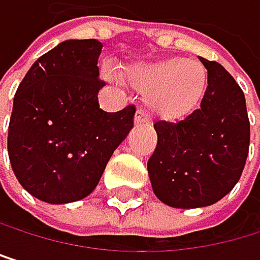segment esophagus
<instances>
[{
  "label": "esophagus",
  "mask_w": 260,
  "mask_h": 260,
  "mask_svg": "<svg viewBox=\"0 0 260 260\" xmlns=\"http://www.w3.org/2000/svg\"><path fill=\"white\" fill-rule=\"evenodd\" d=\"M145 121H148V115H146L143 111H137V112H136V117H134V123H136V124H142V123H145Z\"/></svg>",
  "instance_id": "obj_1"
}]
</instances>
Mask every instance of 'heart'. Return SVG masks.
I'll return each instance as SVG.
<instances>
[{
    "mask_svg": "<svg viewBox=\"0 0 260 260\" xmlns=\"http://www.w3.org/2000/svg\"><path fill=\"white\" fill-rule=\"evenodd\" d=\"M127 79L145 90L143 103L153 117L178 121L190 115L201 103L207 72L197 60L167 57L127 70Z\"/></svg>",
    "mask_w": 260,
    "mask_h": 260,
    "instance_id": "1",
    "label": "heart"
}]
</instances>
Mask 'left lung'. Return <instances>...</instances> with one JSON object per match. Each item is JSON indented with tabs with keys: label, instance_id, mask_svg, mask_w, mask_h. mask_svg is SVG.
<instances>
[{
	"label": "left lung",
	"instance_id": "left-lung-1",
	"mask_svg": "<svg viewBox=\"0 0 260 260\" xmlns=\"http://www.w3.org/2000/svg\"><path fill=\"white\" fill-rule=\"evenodd\" d=\"M201 107L178 123L156 121L157 146L148 160L154 195L178 209L206 207L233 190L248 157L249 120L234 78L212 60Z\"/></svg>",
	"mask_w": 260,
	"mask_h": 260
}]
</instances>
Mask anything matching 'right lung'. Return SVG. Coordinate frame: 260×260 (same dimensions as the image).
I'll return each mask as SVG.
<instances>
[{"label": "right lung", "instance_id": "right-lung-1", "mask_svg": "<svg viewBox=\"0 0 260 260\" xmlns=\"http://www.w3.org/2000/svg\"><path fill=\"white\" fill-rule=\"evenodd\" d=\"M95 39L65 40L39 57L18 85L7 151L23 188L49 204L79 201L134 126L136 107L104 112L98 104Z\"/></svg>", "mask_w": 260, "mask_h": 260}]
</instances>
